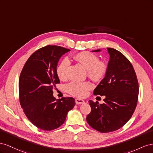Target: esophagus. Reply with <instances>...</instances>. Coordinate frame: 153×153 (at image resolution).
<instances>
[{
    "mask_svg": "<svg viewBox=\"0 0 153 153\" xmlns=\"http://www.w3.org/2000/svg\"><path fill=\"white\" fill-rule=\"evenodd\" d=\"M85 102V101L83 99H76V103L77 104H81Z\"/></svg>",
    "mask_w": 153,
    "mask_h": 153,
    "instance_id": "1",
    "label": "esophagus"
}]
</instances>
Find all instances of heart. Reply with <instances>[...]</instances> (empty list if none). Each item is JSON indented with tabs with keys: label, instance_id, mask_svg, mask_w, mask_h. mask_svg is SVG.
I'll return each instance as SVG.
<instances>
[{
	"label": "heart",
	"instance_id": "heart-1",
	"mask_svg": "<svg viewBox=\"0 0 153 153\" xmlns=\"http://www.w3.org/2000/svg\"><path fill=\"white\" fill-rule=\"evenodd\" d=\"M74 59L87 70L88 76L91 79L97 81L101 79L106 71V67L104 63L99 62V58L90 52L83 51L74 56ZM70 61L67 58L63 59L56 68L58 76L60 79L65 80L68 77V71ZM67 88L68 92L76 97H82L91 88V85L88 82H72Z\"/></svg>",
	"mask_w": 153,
	"mask_h": 153
}]
</instances>
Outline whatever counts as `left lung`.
Masks as SVG:
<instances>
[{"label":"left lung","mask_w":153,"mask_h":153,"mask_svg":"<svg viewBox=\"0 0 153 153\" xmlns=\"http://www.w3.org/2000/svg\"><path fill=\"white\" fill-rule=\"evenodd\" d=\"M107 49L110 61L106 75L94 91V95L105 96L104 103L90 100L91 112L86 117L91 127L101 133L119 129L130 119L137 106L139 91L131 63L119 51Z\"/></svg>","instance_id":"1"}]
</instances>
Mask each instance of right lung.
I'll use <instances>...</instances> for the list:
<instances>
[{
    "label": "right lung",
    "instance_id": "right-lung-1",
    "mask_svg": "<svg viewBox=\"0 0 153 153\" xmlns=\"http://www.w3.org/2000/svg\"><path fill=\"white\" fill-rule=\"evenodd\" d=\"M70 49L47 45L30 56L19 79L20 105L27 119L37 128L51 131L62 126L68 112L75 106L72 97L56 99L55 85L60 81L56 72L58 63Z\"/></svg>",
    "mask_w": 153,
    "mask_h": 153
}]
</instances>
